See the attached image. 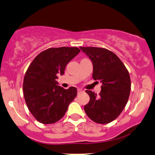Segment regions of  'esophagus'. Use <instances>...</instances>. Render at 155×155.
I'll return each mask as SVG.
<instances>
[{"label":"esophagus","mask_w":155,"mask_h":155,"mask_svg":"<svg viewBox=\"0 0 155 155\" xmlns=\"http://www.w3.org/2000/svg\"><path fill=\"white\" fill-rule=\"evenodd\" d=\"M77 90H78V93H80V92L83 91V89H78Z\"/></svg>","instance_id":"1"}]
</instances>
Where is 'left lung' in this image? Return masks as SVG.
<instances>
[{
	"mask_svg": "<svg viewBox=\"0 0 155 155\" xmlns=\"http://www.w3.org/2000/svg\"><path fill=\"white\" fill-rule=\"evenodd\" d=\"M93 64L92 77L102 84L97 95L87 90L89 102L84 106L87 116L98 124H108L120 114L126 106L131 90L129 72L118 56L98 47H80Z\"/></svg>",
	"mask_w": 155,
	"mask_h": 155,
	"instance_id": "obj_1",
	"label": "left lung"
}]
</instances>
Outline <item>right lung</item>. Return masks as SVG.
<instances>
[{"label":"right lung","mask_w":155,"mask_h":155,"mask_svg":"<svg viewBox=\"0 0 155 155\" xmlns=\"http://www.w3.org/2000/svg\"><path fill=\"white\" fill-rule=\"evenodd\" d=\"M79 52L76 47L50 48L40 53L28 66L23 80V95L29 111L39 122L58 121L77 95L76 88L64 89L56 79Z\"/></svg>","instance_id":"add662e5"}]
</instances>
